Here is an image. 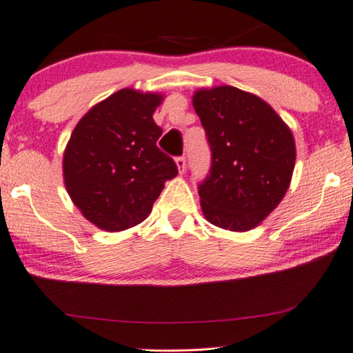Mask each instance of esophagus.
Returning a JSON list of instances; mask_svg holds the SVG:
<instances>
[{"mask_svg":"<svg viewBox=\"0 0 353 353\" xmlns=\"http://www.w3.org/2000/svg\"><path fill=\"white\" fill-rule=\"evenodd\" d=\"M176 166L179 170V174H183V172H185V157H177Z\"/></svg>","mask_w":353,"mask_h":353,"instance_id":"esophagus-1","label":"esophagus"}]
</instances>
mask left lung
<instances>
[{
	"instance_id": "1",
	"label": "left lung",
	"mask_w": 353,
	"mask_h": 353,
	"mask_svg": "<svg viewBox=\"0 0 353 353\" xmlns=\"http://www.w3.org/2000/svg\"><path fill=\"white\" fill-rule=\"evenodd\" d=\"M192 101L212 150L198 190L203 215L230 231L259 227L290 187L292 130L265 99L231 85L199 88Z\"/></svg>"
}]
</instances>
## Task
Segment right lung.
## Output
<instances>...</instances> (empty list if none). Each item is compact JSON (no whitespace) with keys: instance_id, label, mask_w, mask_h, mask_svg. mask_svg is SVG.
Segmentation results:
<instances>
[{"instance_id":"right-lung-1","label":"right lung","mask_w":353,"mask_h":353,"mask_svg":"<svg viewBox=\"0 0 353 353\" xmlns=\"http://www.w3.org/2000/svg\"><path fill=\"white\" fill-rule=\"evenodd\" d=\"M161 93L122 88L79 120L63 154V181L71 201L94 227L123 231L150 214L165 182L177 176L157 147L154 112Z\"/></svg>"}]
</instances>
